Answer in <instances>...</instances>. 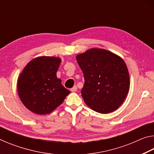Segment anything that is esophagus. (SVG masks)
Instances as JSON below:
<instances>
[{"label":"esophagus","instance_id":"esophagus-1","mask_svg":"<svg viewBox=\"0 0 154 154\" xmlns=\"http://www.w3.org/2000/svg\"><path fill=\"white\" fill-rule=\"evenodd\" d=\"M77 90V87L76 86V85H75V86H73V87L71 88V91L72 92H76Z\"/></svg>","mask_w":154,"mask_h":154}]
</instances>
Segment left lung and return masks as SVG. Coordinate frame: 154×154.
Segmentation results:
<instances>
[{"label": "left lung", "instance_id": "obj_1", "mask_svg": "<svg viewBox=\"0 0 154 154\" xmlns=\"http://www.w3.org/2000/svg\"><path fill=\"white\" fill-rule=\"evenodd\" d=\"M84 77L82 96L98 113L116 110L126 98L130 87L129 72L123 59L103 49H91L77 56Z\"/></svg>", "mask_w": 154, "mask_h": 154}]
</instances>
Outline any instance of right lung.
I'll use <instances>...</instances> for the list:
<instances>
[{"instance_id": "obj_1", "label": "right lung", "mask_w": 154, "mask_h": 154, "mask_svg": "<svg viewBox=\"0 0 154 154\" xmlns=\"http://www.w3.org/2000/svg\"><path fill=\"white\" fill-rule=\"evenodd\" d=\"M60 62L56 57H38L28 62L20 74L18 94L26 107L33 113H51L70 94L56 77Z\"/></svg>"}]
</instances>
